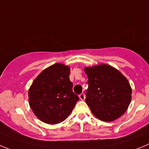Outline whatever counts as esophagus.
Returning <instances> with one entry per match:
<instances>
[{
    "mask_svg": "<svg viewBox=\"0 0 149 149\" xmlns=\"http://www.w3.org/2000/svg\"><path fill=\"white\" fill-rule=\"evenodd\" d=\"M79 98L81 100V101H84V99H85V95H84V93H81L79 95Z\"/></svg>",
    "mask_w": 149,
    "mask_h": 149,
    "instance_id": "obj_1",
    "label": "esophagus"
}]
</instances>
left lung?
Instances as JSON below:
<instances>
[{"label": "left lung", "instance_id": "1", "mask_svg": "<svg viewBox=\"0 0 149 149\" xmlns=\"http://www.w3.org/2000/svg\"><path fill=\"white\" fill-rule=\"evenodd\" d=\"M88 78L86 103L92 113L103 121L120 118L129 107L132 88L119 70L107 64L86 67Z\"/></svg>", "mask_w": 149, "mask_h": 149}]
</instances>
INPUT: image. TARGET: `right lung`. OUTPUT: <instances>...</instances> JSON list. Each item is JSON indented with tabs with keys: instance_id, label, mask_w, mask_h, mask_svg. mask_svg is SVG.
<instances>
[{
	"instance_id": "right-lung-1",
	"label": "right lung",
	"mask_w": 149,
	"mask_h": 149,
	"mask_svg": "<svg viewBox=\"0 0 149 149\" xmlns=\"http://www.w3.org/2000/svg\"><path fill=\"white\" fill-rule=\"evenodd\" d=\"M70 68L56 63L42 70L29 90V102L41 121L56 124L65 120L79 100L72 90Z\"/></svg>"
}]
</instances>
